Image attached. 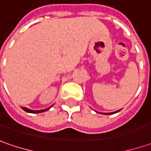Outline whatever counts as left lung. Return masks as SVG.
<instances>
[{
	"label": "left lung",
	"instance_id": "1",
	"mask_svg": "<svg viewBox=\"0 0 151 151\" xmlns=\"http://www.w3.org/2000/svg\"><path fill=\"white\" fill-rule=\"evenodd\" d=\"M120 111V109L119 110H117V111L115 112H112V113H100V114H115V113H118V112Z\"/></svg>",
	"mask_w": 151,
	"mask_h": 151
}]
</instances>
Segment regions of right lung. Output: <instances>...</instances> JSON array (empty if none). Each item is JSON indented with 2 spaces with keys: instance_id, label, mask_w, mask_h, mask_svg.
<instances>
[{
  "instance_id": "obj_1",
  "label": "right lung",
  "mask_w": 151,
  "mask_h": 151,
  "mask_svg": "<svg viewBox=\"0 0 151 151\" xmlns=\"http://www.w3.org/2000/svg\"><path fill=\"white\" fill-rule=\"evenodd\" d=\"M51 107L47 108V109H42V110H32V109H27V108H25V107H22V109H23L24 111L27 112V113H32V114H38V113H42V112H45V111H47V110H48Z\"/></svg>"
}]
</instances>
